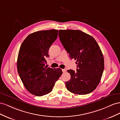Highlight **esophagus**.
Masks as SVG:
<instances>
[{
  "label": "esophagus",
  "instance_id": "esophagus-1",
  "mask_svg": "<svg viewBox=\"0 0 120 120\" xmlns=\"http://www.w3.org/2000/svg\"><path fill=\"white\" fill-rule=\"evenodd\" d=\"M66 71H67V69H62V72H63V73L66 72Z\"/></svg>",
  "mask_w": 120,
  "mask_h": 120
}]
</instances>
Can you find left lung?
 Returning <instances> with one entry per match:
<instances>
[{
	"label": "left lung",
	"instance_id": "1",
	"mask_svg": "<svg viewBox=\"0 0 120 120\" xmlns=\"http://www.w3.org/2000/svg\"><path fill=\"white\" fill-rule=\"evenodd\" d=\"M59 37L71 59L76 60V71L68 70L70 80L66 82L68 90L77 94L93 91L101 81L104 69V59L96 41L79 30H59Z\"/></svg>",
	"mask_w": 120,
	"mask_h": 120
}]
</instances>
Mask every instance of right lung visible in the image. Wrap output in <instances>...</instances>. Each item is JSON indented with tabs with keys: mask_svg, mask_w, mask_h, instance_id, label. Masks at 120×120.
I'll return each mask as SVG.
<instances>
[{
	"mask_svg": "<svg viewBox=\"0 0 120 120\" xmlns=\"http://www.w3.org/2000/svg\"><path fill=\"white\" fill-rule=\"evenodd\" d=\"M58 30H40L30 34L19 50L17 68L24 86L30 94L42 96L52 91L62 74L60 68L45 66L48 51L58 36Z\"/></svg>",
	"mask_w": 120,
	"mask_h": 120,
	"instance_id": "1",
	"label": "right lung"
}]
</instances>
